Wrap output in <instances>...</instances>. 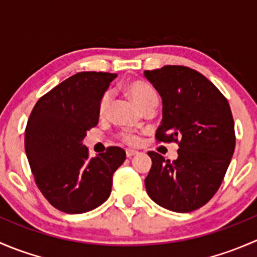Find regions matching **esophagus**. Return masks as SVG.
Segmentation results:
<instances>
[{"instance_id":"esophagus-1","label":"esophagus","mask_w":257,"mask_h":257,"mask_svg":"<svg viewBox=\"0 0 257 257\" xmlns=\"http://www.w3.org/2000/svg\"><path fill=\"white\" fill-rule=\"evenodd\" d=\"M125 153H126V157H128V158H132V157H134V155L138 154V152H137V150H134V149H126Z\"/></svg>"}]
</instances>
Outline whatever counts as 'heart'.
Segmentation results:
<instances>
[{
    "instance_id": "heart-1",
    "label": "heart",
    "mask_w": 257,
    "mask_h": 257,
    "mask_svg": "<svg viewBox=\"0 0 257 257\" xmlns=\"http://www.w3.org/2000/svg\"><path fill=\"white\" fill-rule=\"evenodd\" d=\"M125 89L128 92V94L133 98L134 102L141 108H144L149 103L157 100V93H155V90L147 82H143V80H132V82H129L126 84ZM109 102L110 92L107 90V92L103 93L99 99V104H98V113H99V115H104L105 110H107L108 105H109ZM119 138L126 144H136L138 142L137 134L128 131H124L121 133H119Z\"/></svg>"
}]
</instances>
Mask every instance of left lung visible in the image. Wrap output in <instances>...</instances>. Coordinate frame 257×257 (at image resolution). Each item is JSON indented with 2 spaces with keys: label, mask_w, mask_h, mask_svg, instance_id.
<instances>
[{
  "label": "left lung",
  "mask_w": 257,
  "mask_h": 257,
  "mask_svg": "<svg viewBox=\"0 0 257 257\" xmlns=\"http://www.w3.org/2000/svg\"><path fill=\"white\" fill-rule=\"evenodd\" d=\"M144 76L163 99L157 142L177 143L170 162L149 152L152 168L147 193L158 205L177 212L201 208L224 180L235 150V126L229 102L210 80L184 66H164Z\"/></svg>",
  "instance_id": "obj_1"
}]
</instances>
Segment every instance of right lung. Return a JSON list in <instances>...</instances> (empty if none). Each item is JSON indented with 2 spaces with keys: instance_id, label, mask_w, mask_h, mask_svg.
Instances as JSON below:
<instances>
[{
  "instance_id": "obj_1",
  "label": "right lung",
  "mask_w": 257,
  "mask_h": 257,
  "mask_svg": "<svg viewBox=\"0 0 257 257\" xmlns=\"http://www.w3.org/2000/svg\"><path fill=\"white\" fill-rule=\"evenodd\" d=\"M116 74L79 72L46 93L31 112L25 149L36 185L52 206L82 214L102 205L125 152L108 147L90 158L82 141L99 120L98 104Z\"/></svg>"
}]
</instances>
